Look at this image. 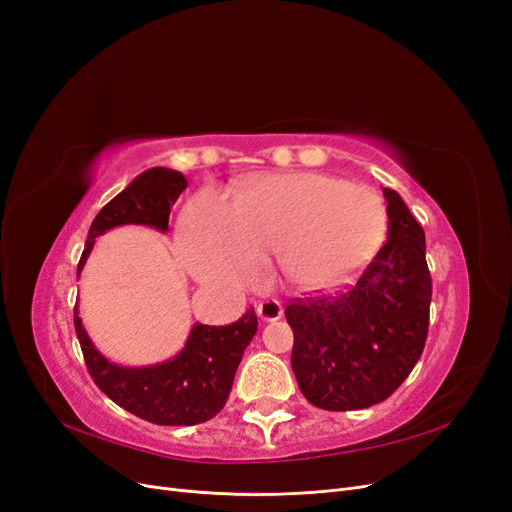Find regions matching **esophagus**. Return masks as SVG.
Returning a JSON list of instances; mask_svg holds the SVG:
<instances>
[{
	"instance_id": "obj_1",
	"label": "esophagus",
	"mask_w": 512,
	"mask_h": 512,
	"mask_svg": "<svg viewBox=\"0 0 512 512\" xmlns=\"http://www.w3.org/2000/svg\"><path fill=\"white\" fill-rule=\"evenodd\" d=\"M256 314H258L260 320L275 322V320H280V318L284 316V307H282L280 301L267 299V301H260V303L256 305Z\"/></svg>"
}]
</instances>
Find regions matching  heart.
Returning a JSON list of instances; mask_svg holds the SVG:
<instances>
[{
  "label": "heart",
  "instance_id": "1",
  "mask_svg": "<svg viewBox=\"0 0 512 512\" xmlns=\"http://www.w3.org/2000/svg\"><path fill=\"white\" fill-rule=\"evenodd\" d=\"M378 192L329 173L254 179L239 200L203 190L183 213L181 245L192 273L207 284L243 288L260 260L277 256L288 282L307 290L348 282L384 239Z\"/></svg>",
  "mask_w": 512,
  "mask_h": 512
}]
</instances>
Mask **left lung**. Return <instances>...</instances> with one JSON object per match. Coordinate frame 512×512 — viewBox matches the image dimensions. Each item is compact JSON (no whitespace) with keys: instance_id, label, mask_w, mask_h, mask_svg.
Instances as JSON below:
<instances>
[{"instance_id":"1","label":"left lung","mask_w":512,"mask_h":512,"mask_svg":"<svg viewBox=\"0 0 512 512\" xmlns=\"http://www.w3.org/2000/svg\"><path fill=\"white\" fill-rule=\"evenodd\" d=\"M386 243L350 290L286 307L292 371L309 404L361 410L380 404L421 359L431 303L425 232L384 188Z\"/></svg>"}]
</instances>
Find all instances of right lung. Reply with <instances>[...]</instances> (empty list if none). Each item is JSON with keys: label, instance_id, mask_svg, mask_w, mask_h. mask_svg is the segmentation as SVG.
Instances as JSON below:
<instances>
[{"label": "right lung", "instance_id": "right-lung-1", "mask_svg": "<svg viewBox=\"0 0 512 512\" xmlns=\"http://www.w3.org/2000/svg\"><path fill=\"white\" fill-rule=\"evenodd\" d=\"M185 188L188 179L173 168L156 166L138 175L91 222L76 275H81L96 239L106 230L141 224L166 232L170 207ZM74 329L91 378L117 406L149 423L190 427L209 421L224 408L241 356L256 335L258 318L250 309L226 327L196 322L173 359L145 367L108 361L89 339L79 307H74Z\"/></svg>", "mask_w": 512, "mask_h": 512}]
</instances>
